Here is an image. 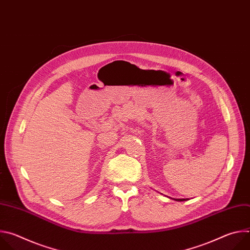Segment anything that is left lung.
I'll return each instance as SVG.
<instances>
[{
  "label": "left lung",
  "mask_w": 250,
  "mask_h": 250,
  "mask_svg": "<svg viewBox=\"0 0 250 250\" xmlns=\"http://www.w3.org/2000/svg\"><path fill=\"white\" fill-rule=\"evenodd\" d=\"M175 201H178V202H183V201H187L188 199H174Z\"/></svg>",
  "instance_id": "1"
}]
</instances>
